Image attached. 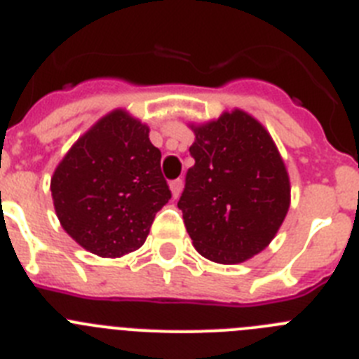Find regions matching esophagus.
Segmentation results:
<instances>
[{
    "label": "esophagus",
    "mask_w": 359,
    "mask_h": 359,
    "mask_svg": "<svg viewBox=\"0 0 359 359\" xmlns=\"http://www.w3.org/2000/svg\"><path fill=\"white\" fill-rule=\"evenodd\" d=\"M182 190H183V180H174V182H170V192H172L174 198H180Z\"/></svg>",
    "instance_id": "obj_1"
}]
</instances>
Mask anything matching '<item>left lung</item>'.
Wrapping results in <instances>:
<instances>
[{
  "label": "left lung",
  "mask_w": 359,
  "mask_h": 359,
  "mask_svg": "<svg viewBox=\"0 0 359 359\" xmlns=\"http://www.w3.org/2000/svg\"><path fill=\"white\" fill-rule=\"evenodd\" d=\"M196 135L177 201L198 253L239 264L277 236L291 203L290 174L268 129L243 109L190 123Z\"/></svg>",
  "instance_id": "left-lung-1"
}]
</instances>
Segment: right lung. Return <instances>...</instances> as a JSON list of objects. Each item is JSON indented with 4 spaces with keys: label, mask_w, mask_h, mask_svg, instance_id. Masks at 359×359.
I'll return each instance as SVG.
<instances>
[{
    "label": "right lung",
    "mask_w": 359,
    "mask_h": 359,
    "mask_svg": "<svg viewBox=\"0 0 359 359\" xmlns=\"http://www.w3.org/2000/svg\"><path fill=\"white\" fill-rule=\"evenodd\" d=\"M160 160L147 123L126 109L93 123L59 161L50 182L66 233L107 259L140 248L156 212L170 199Z\"/></svg>",
    "instance_id": "add662e5"
}]
</instances>
